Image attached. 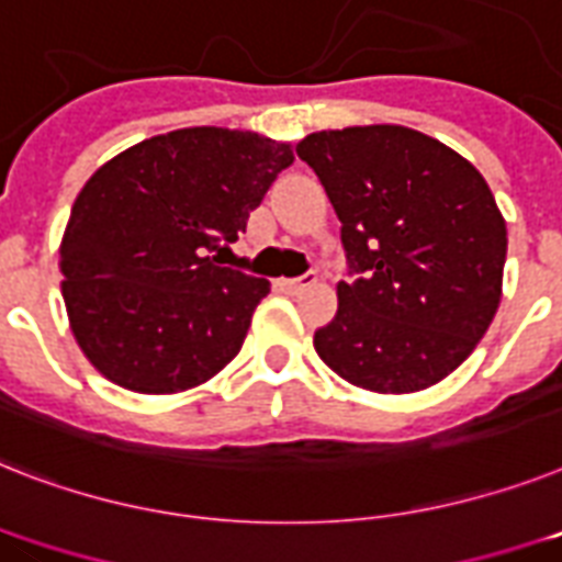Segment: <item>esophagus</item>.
<instances>
[{"instance_id": "34e87169", "label": "esophagus", "mask_w": 562, "mask_h": 562, "mask_svg": "<svg viewBox=\"0 0 562 562\" xmlns=\"http://www.w3.org/2000/svg\"><path fill=\"white\" fill-rule=\"evenodd\" d=\"M314 282H317V277H314V273H305V277H296V280H280V289L285 291V294H300V291L312 289Z\"/></svg>"}]
</instances>
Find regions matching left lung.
Here are the masks:
<instances>
[{
    "mask_svg": "<svg viewBox=\"0 0 562 562\" xmlns=\"http://www.w3.org/2000/svg\"><path fill=\"white\" fill-rule=\"evenodd\" d=\"M337 218L352 282L314 331L328 369L381 395L439 384L485 337L503 300L505 218L468 158L424 132L375 123L296 144Z\"/></svg>",
    "mask_w": 562,
    "mask_h": 562,
    "instance_id": "left-lung-1",
    "label": "left lung"
}]
</instances>
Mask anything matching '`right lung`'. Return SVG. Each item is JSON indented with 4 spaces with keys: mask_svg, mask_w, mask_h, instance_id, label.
<instances>
[{
    "mask_svg": "<svg viewBox=\"0 0 562 562\" xmlns=\"http://www.w3.org/2000/svg\"><path fill=\"white\" fill-rule=\"evenodd\" d=\"M294 161L285 140L190 126L140 140L77 193L59 271L91 367L144 395L193 390L239 355L271 282L218 266Z\"/></svg>",
    "mask_w": 562,
    "mask_h": 562,
    "instance_id": "right-lung-1",
    "label": "right lung"
}]
</instances>
